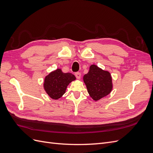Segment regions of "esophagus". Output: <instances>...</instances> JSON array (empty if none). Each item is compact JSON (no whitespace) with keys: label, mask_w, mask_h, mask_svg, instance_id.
<instances>
[{"label":"esophagus","mask_w":153,"mask_h":153,"mask_svg":"<svg viewBox=\"0 0 153 153\" xmlns=\"http://www.w3.org/2000/svg\"><path fill=\"white\" fill-rule=\"evenodd\" d=\"M75 76H76V78H78V79H80V78H81V73L80 72H76L75 73Z\"/></svg>","instance_id":"esophagus-1"}]
</instances>
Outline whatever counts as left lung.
Wrapping results in <instances>:
<instances>
[{"mask_svg":"<svg viewBox=\"0 0 153 153\" xmlns=\"http://www.w3.org/2000/svg\"><path fill=\"white\" fill-rule=\"evenodd\" d=\"M84 82L91 98L98 101L110 93L112 79L110 73L92 64L89 71L84 76Z\"/></svg>","mask_w":153,"mask_h":153,"instance_id":"1","label":"left lung"}]
</instances>
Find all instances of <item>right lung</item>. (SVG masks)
<instances>
[{
  "label": "right lung",
  "mask_w": 153,
  "mask_h": 153,
  "mask_svg": "<svg viewBox=\"0 0 153 153\" xmlns=\"http://www.w3.org/2000/svg\"><path fill=\"white\" fill-rule=\"evenodd\" d=\"M76 77L70 73H63L61 69H57L46 76L44 89L53 100H58L65 93L69 83L75 80Z\"/></svg>",
  "instance_id": "obj_1"
}]
</instances>
